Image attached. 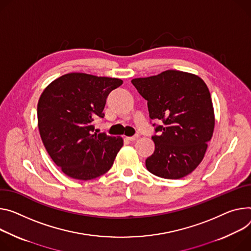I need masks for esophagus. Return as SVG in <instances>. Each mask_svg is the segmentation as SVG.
<instances>
[{"label": "esophagus", "mask_w": 251, "mask_h": 251, "mask_svg": "<svg viewBox=\"0 0 251 251\" xmlns=\"http://www.w3.org/2000/svg\"><path fill=\"white\" fill-rule=\"evenodd\" d=\"M138 138H139V135L136 134V135L132 136V137H127V140H129V141H136Z\"/></svg>", "instance_id": "1"}]
</instances>
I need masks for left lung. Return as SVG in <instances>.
Instances as JSON below:
<instances>
[{"label": "left lung", "instance_id": "left-lung-1", "mask_svg": "<svg viewBox=\"0 0 251 251\" xmlns=\"http://www.w3.org/2000/svg\"><path fill=\"white\" fill-rule=\"evenodd\" d=\"M132 84L147 100L152 124L154 153L146 159L152 174L179 179L191 173L202 161L214 130V110L210 92L196 75L167 70Z\"/></svg>", "mask_w": 251, "mask_h": 251}]
</instances>
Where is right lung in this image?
<instances>
[{
    "instance_id": "1",
    "label": "right lung",
    "mask_w": 251,
    "mask_h": 251,
    "mask_svg": "<svg viewBox=\"0 0 251 251\" xmlns=\"http://www.w3.org/2000/svg\"><path fill=\"white\" fill-rule=\"evenodd\" d=\"M122 84L117 78L70 73L44 90L37 108L40 135L52 160L67 176L91 180L112 167L123 139L94 133L93 121L104 118L108 95Z\"/></svg>"
}]
</instances>
